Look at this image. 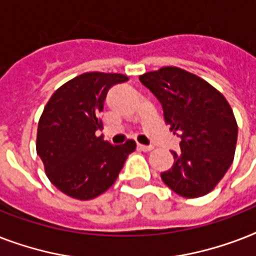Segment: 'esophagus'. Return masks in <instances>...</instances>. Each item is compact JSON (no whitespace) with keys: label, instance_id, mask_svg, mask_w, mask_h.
Wrapping results in <instances>:
<instances>
[{"label":"esophagus","instance_id":"obj_1","mask_svg":"<svg viewBox=\"0 0 256 256\" xmlns=\"http://www.w3.org/2000/svg\"><path fill=\"white\" fill-rule=\"evenodd\" d=\"M138 148H140V150H142V152H152V146H148V144H138Z\"/></svg>","mask_w":256,"mask_h":256}]
</instances>
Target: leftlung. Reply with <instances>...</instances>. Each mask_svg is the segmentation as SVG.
Returning <instances> with one entry per match:
<instances>
[{
	"label": "left lung",
	"mask_w": 256,
	"mask_h": 256,
	"mask_svg": "<svg viewBox=\"0 0 256 256\" xmlns=\"http://www.w3.org/2000/svg\"><path fill=\"white\" fill-rule=\"evenodd\" d=\"M156 96L166 124L180 138L174 164L160 172L166 186L184 198L208 194L234 160L238 124L226 98L204 80L166 66L140 76Z\"/></svg>",
	"instance_id": "8db88e82"
}]
</instances>
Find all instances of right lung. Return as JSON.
I'll return each instance as SVG.
<instances>
[{
	"label": "right lung",
	"mask_w": 256,
	"mask_h": 256,
	"mask_svg": "<svg viewBox=\"0 0 256 256\" xmlns=\"http://www.w3.org/2000/svg\"><path fill=\"white\" fill-rule=\"evenodd\" d=\"M128 78L116 73H85L66 82L46 104L38 122L37 154L50 182L72 198L88 200L116 182L132 140L112 146L98 136L100 112L108 88Z\"/></svg>",
	"instance_id": "right-lung-1"
}]
</instances>
